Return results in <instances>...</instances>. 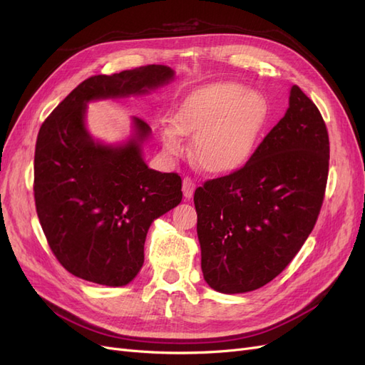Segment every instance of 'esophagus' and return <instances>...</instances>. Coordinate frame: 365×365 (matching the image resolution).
<instances>
[{
  "mask_svg": "<svg viewBox=\"0 0 365 365\" xmlns=\"http://www.w3.org/2000/svg\"><path fill=\"white\" fill-rule=\"evenodd\" d=\"M195 189H196V181L193 178H190V176H185V178L182 180V193H184V197L187 201L192 200Z\"/></svg>",
  "mask_w": 365,
  "mask_h": 365,
  "instance_id": "1",
  "label": "esophagus"
}]
</instances>
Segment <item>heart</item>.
Returning a JSON list of instances; mask_svg holds the SVG:
<instances>
[{"instance_id":"1","label":"heart","mask_w":365,"mask_h":365,"mask_svg":"<svg viewBox=\"0 0 365 365\" xmlns=\"http://www.w3.org/2000/svg\"><path fill=\"white\" fill-rule=\"evenodd\" d=\"M268 115L264 98L236 82H219L187 96L161 141L169 155H181V135H195L193 155L207 172L224 173L244 165L257 145Z\"/></svg>"}]
</instances>
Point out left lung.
<instances>
[{
  "label": "left lung",
  "mask_w": 365,
  "mask_h": 365,
  "mask_svg": "<svg viewBox=\"0 0 365 365\" xmlns=\"http://www.w3.org/2000/svg\"><path fill=\"white\" fill-rule=\"evenodd\" d=\"M329 175V134L315 103L291 88L284 117L244 168L195 190L201 268L224 294L259 289L311 235Z\"/></svg>",
  "instance_id": "1"
}]
</instances>
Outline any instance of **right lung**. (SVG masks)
<instances>
[{"label": "right lung", "mask_w": 365, "mask_h": 365, "mask_svg": "<svg viewBox=\"0 0 365 365\" xmlns=\"http://www.w3.org/2000/svg\"><path fill=\"white\" fill-rule=\"evenodd\" d=\"M173 70L146 65L77 85L43 121L35 149L36 213L48 245L73 275L125 286L145 262L150 224L182 200L181 176L149 169L141 145L150 128L134 117L125 145L94 141L85 128L86 103L146 94L169 83Z\"/></svg>", "instance_id": "add662e5"}]
</instances>
